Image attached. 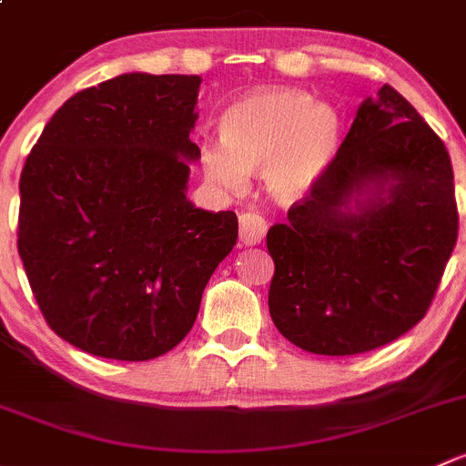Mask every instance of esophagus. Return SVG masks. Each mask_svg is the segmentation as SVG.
<instances>
[{"instance_id":"obj_1","label":"esophagus","mask_w":466,"mask_h":466,"mask_svg":"<svg viewBox=\"0 0 466 466\" xmlns=\"http://www.w3.org/2000/svg\"><path fill=\"white\" fill-rule=\"evenodd\" d=\"M267 233V222L258 213L239 215V242L244 247H256Z\"/></svg>"}]
</instances>
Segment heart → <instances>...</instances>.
I'll return each mask as SVG.
<instances>
[{
	"instance_id": "obj_1",
	"label": "heart",
	"mask_w": 466,
	"mask_h": 466,
	"mask_svg": "<svg viewBox=\"0 0 466 466\" xmlns=\"http://www.w3.org/2000/svg\"><path fill=\"white\" fill-rule=\"evenodd\" d=\"M222 141H204L199 163L206 179L242 190L248 170L260 167L273 199L294 204L328 175L343 143V121L329 103L294 87H262L224 112Z\"/></svg>"
}]
</instances>
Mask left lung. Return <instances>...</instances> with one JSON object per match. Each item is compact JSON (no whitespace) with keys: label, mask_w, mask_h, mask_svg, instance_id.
<instances>
[{"label":"left lung","mask_w":466,"mask_h":466,"mask_svg":"<svg viewBox=\"0 0 466 466\" xmlns=\"http://www.w3.org/2000/svg\"><path fill=\"white\" fill-rule=\"evenodd\" d=\"M455 239L447 147L383 85L359 105L328 175L268 228L273 325L311 354L381 348L424 319Z\"/></svg>","instance_id":"left-lung-1"}]
</instances>
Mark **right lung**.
Instances as JSON below:
<instances>
[{
  "label": "right lung",
  "mask_w": 466,
  "mask_h": 466,
  "mask_svg": "<svg viewBox=\"0 0 466 466\" xmlns=\"http://www.w3.org/2000/svg\"><path fill=\"white\" fill-rule=\"evenodd\" d=\"M199 76H116L71 96L19 177L17 251L60 339L96 357L147 361L193 328L233 251V210L188 198Z\"/></svg>",
  "instance_id": "right-lung-1"
}]
</instances>
